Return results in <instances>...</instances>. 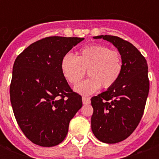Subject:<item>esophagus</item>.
<instances>
[{
    "label": "esophagus",
    "mask_w": 159,
    "mask_h": 159,
    "mask_svg": "<svg viewBox=\"0 0 159 159\" xmlns=\"http://www.w3.org/2000/svg\"><path fill=\"white\" fill-rule=\"evenodd\" d=\"M82 103L84 105H87V104H90V102H91V101H90V98H88V97H82Z\"/></svg>",
    "instance_id": "esophagus-1"
}]
</instances>
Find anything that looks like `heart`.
<instances>
[{"label": "heart", "mask_w": 159, "mask_h": 159, "mask_svg": "<svg viewBox=\"0 0 159 159\" xmlns=\"http://www.w3.org/2000/svg\"><path fill=\"white\" fill-rule=\"evenodd\" d=\"M61 72L69 84L76 85L84 77L86 71L90 78L74 87L75 92L85 96L97 92L103 87L113 86L122 71V57L119 52L94 43L82 48L77 57L67 53L61 60Z\"/></svg>", "instance_id": "obj_1"}]
</instances>
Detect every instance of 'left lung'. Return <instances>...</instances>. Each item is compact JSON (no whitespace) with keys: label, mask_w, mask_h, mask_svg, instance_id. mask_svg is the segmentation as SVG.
<instances>
[{"label":"left lung","mask_w":159,"mask_h":159,"mask_svg":"<svg viewBox=\"0 0 159 159\" xmlns=\"http://www.w3.org/2000/svg\"><path fill=\"white\" fill-rule=\"evenodd\" d=\"M111 43L122 57L119 79L106 92L92 97V130L106 143L125 140L133 133L143 116L149 91L147 61L128 41L117 36L99 35Z\"/></svg>","instance_id":"1"}]
</instances>
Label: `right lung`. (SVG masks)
<instances>
[{
  "label": "right lung",
  "mask_w": 159,
  "mask_h": 159,
  "mask_svg": "<svg viewBox=\"0 0 159 159\" xmlns=\"http://www.w3.org/2000/svg\"><path fill=\"white\" fill-rule=\"evenodd\" d=\"M84 38L52 36L27 47L14 62L11 106L24 134L37 145L53 147L67 136L69 122L82 106L70 88L61 60Z\"/></svg>",
  "instance_id": "1"
}]
</instances>
